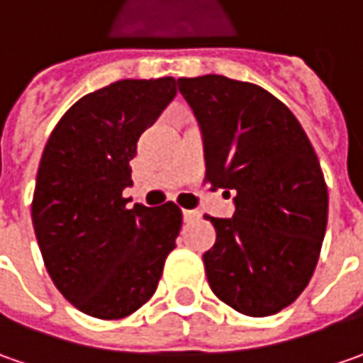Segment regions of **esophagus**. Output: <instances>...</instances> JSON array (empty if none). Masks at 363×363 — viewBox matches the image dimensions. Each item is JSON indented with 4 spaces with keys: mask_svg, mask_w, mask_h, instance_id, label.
<instances>
[{
    "mask_svg": "<svg viewBox=\"0 0 363 363\" xmlns=\"http://www.w3.org/2000/svg\"><path fill=\"white\" fill-rule=\"evenodd\" d=\"M182 217H184V221L191 223V221H197L199 217H201V213L193 211V209H184V211H182Z\"/></svg>",
    "mask_w": 363,
    "mask_h": 363,
    "instance_id": "obj_1",
    "label": "esophagus"
}]
</instances>
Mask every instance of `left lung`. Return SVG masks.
Listing matches in <instances>:
<instances>
[{
	"label": "left lung",
	"instance_id": "obj_1",
	"mask_svg": "<svg viewBox=\"0 0 363 363\" xmlns=\"http://www.w3.org/2000/svg\"><path fill=\"white\" fill-rule=\"evenodd\" d=\"M205 140V181L233 195L203 254L219 301L247 317L274 315L307 289L321 254L329 195L319 158L292 111L254 83L221 74L179 79Z\"/></svg>",
	"mask_w": 363,
	"mask_h": 363
}]
</instances>
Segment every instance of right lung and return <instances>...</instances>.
Instances as JSON below:
<instances>
[{"label":"right lung","mask_w":363,"mask_h":363,"mask_svg":"<svg viewBox=\"0 0 363 363\" xmlns=\"http://www.w3.org/2000/svg\"><path fill=\"white\" fill-rule=\"evenodd\" d=\"M174 95L172 77L111 83L74 103L44 146L32 223L55 286L85 315H132L177 247L182 211L172 201L128 209L123 197L138 138Z\"/></svg>","instance_id":"add662e5"}]
</instances>
